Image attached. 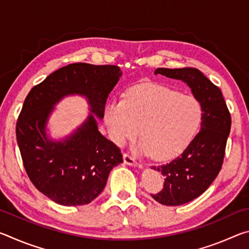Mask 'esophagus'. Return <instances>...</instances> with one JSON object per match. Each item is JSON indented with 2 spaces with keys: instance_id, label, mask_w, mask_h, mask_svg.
Masks as SVG:
<instances>
[{
  "instance_id": "obj_1",
  "label": "esophagus",
  "mask_w": 249,
  "mask_h": 249,
  "mask_svg": "<svg viewBox=\"0 0 249 249\" xmlns=\"http://www.w3.org/2000/svg\"><path fill=\"white\" fill-rule=\"evenodd\" d=\"M123 159H124V162L128 166H137L138 165L136 159H135L133 156H130L128 154H124Z\"/></svg>"
}]
</instances>
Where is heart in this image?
<instances>
[{
  "mask_svg": "<svg viewBox=\"0 0 249 249\" xmlns=\"http://www.w3.org/2000/svg\"><path fill=\"white\" fill-rule=\"evenodd\" d=\"M203 107L195 96L160 84H142L130 89L124 100H114L104 107L108 136L124 146L140 133L136 146L141 154L167 160L187 148L199 132Z\"/></svg>",
  "mask_w": 249,
  "mask_h": 249,
  "instance_id": "heart-1",
  "label": "heart"
}]
</instances>
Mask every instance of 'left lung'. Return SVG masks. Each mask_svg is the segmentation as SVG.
<instances>
[{"label":"left lung","mask_w":249,"mask_h":249,"mask_svg":"<svg viewBox=\"0 0 249 249\" xmlns=\"http://www.w3.org/2000/svg\"><path fill=\"white\" fill-rule=\"evenodd\" d=\"M155 74L181 80L203 107L200 132L179 157L151 169L165 177L163 189L154 199L163 205H181L201 196L220 172L231 130V114L220 88L196 68H158Z\"/></svg>","instance_id":"obj_1"}]
</instances>
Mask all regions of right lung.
Masks as SVG:
<instances>
[{"instance_id": "add662e5", "label": "right lung", "mask_w": 249, "mask_h": 249, "mask_svg": "<svg viewBox=\"0 0 249 249\" xmlns=\"http://www.w3.org/2000/svg\"><path fill=\"white\" fill-rule=\"evenodd\" d=\"M121 75L117 66L71 64L34 87L24 101L16 140L25 170L33 184L58 204L90 203L103 191L113 168L123 162L119 147L98 128ZM69 95L86 97L90 114L68 137L53 140L47 133L48 121L55 104Z\"/></svg>"}]
</instances>
